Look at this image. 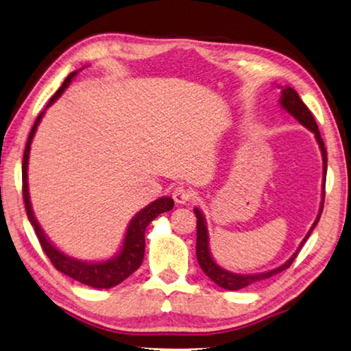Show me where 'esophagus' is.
I'll return each instance as SVG.
<instances>
[{
  "label": "esophagus",
  "instance_id": "1",
  "mask_svg": "<svg viewBox=\"0 0 351 351\" xmlns=\"http://www.w3.org/2000/svg\"><path fill=\"white\" fill-rule=\"evenodd\" d=\"M171 196H173V199L176 204H187L189 201H192L193 197V193L192 190H189L187 187H176L173 190V193H171Z\"/></svg>",
  "mask_w": 351,
  "mask_h": 351
}]
</instances>
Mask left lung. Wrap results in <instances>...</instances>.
<instances>
[{
    "label": "left lung",
    "mask_w": 351,
    "mask_h": 351,
    "mask_svg": "<svg viewBox=\"0 0 351 351\" xmlns=\"http://www.w3.org/2000/svg\"><path fill=\"white\" fill-rule=\"evenodd\" d=\"M281 106L284 109L289 112L291 117H295L299 123L302 125L307 127L310 132L315 133V138L317 144H319V149H321V154H322V161H324V182H322V202H321V208H319V213H317L316 219L313 222V226L308 230V233L305 234V238L302 239L301 245H299L298 250L293 253V256L287 261L285 264L279 265L278 269H273L270 271H264V273H254V275H238V273H232L226 269H222L218 264L215 263V259L212 258V254H210V248H208V232H207V222L206 218H204V215L199 208H195V215H196V258H197V263H199V267L202 269V271L206 273V275L212 279V281L222 287V289L226 290H239V289H244L247 285H252L254 282H259L263 281V279L267 278H271L273 275H278V273L284 271L285 269H289L293 261L298 256L299 250H301L302 245L305 244V241L308 239L310 233L313 232V228L316 227L317 222H319V218L322 215V210H324V197H326V176H327V150L324 147V141L321 138V133L319 129H317V124L313 118V114L308 110V107L302 103V99L299 98L298 92L295 88L291 87H284L282 88V97H281Z\"/></svg>",
    "instance_id": "8db88e82"
}]
</instances>
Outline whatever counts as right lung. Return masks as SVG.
Returning a JSON list of instances; mask_svg holds the SVG:
<instances>
[{
  "mask_svg": "<svg viewBox=\"0 0 351 351\" xmlns=\"http://www.w3.org/2000/svg\"><path fill=\"white\" fill-rule=\"evenodd\" d=\"M76 73L78 72H72L67 76L66 81L62 82V86L56 90L53 97L50 98L46 109L61 97L62 92L66 90L67 86L70 84V81L75 78ZM44 112L46 110H43L40 114H38L35 124L32 127L27 144H25V149H24V156H23V196H24L25 210H27V218L30 221V224L35 228V233L38 237V241H40L44 253L47 254V258L50 259V263L53 264L56 270L64 273V275L70 276L81 284L90 285L93 289H112V287L121 284L124 279L129 278L133 271L139 269V265H141L144 259V252H145V228H147V226L156 218L158 215L169 212V210L173 208L175 202L169 196L159 197V199L149 204L147 207H144L141 212H138L135 216H133L129 227H127L123 247H121V250L117 256H113L109 261H104V263H87V261L70 258L67 254L60 252L58 248L49 241V238L44 234L43 228L40 227V224H38V221L34 215V210H32L30 196H29L27 165H29L30 144H32V139L35 136L38 124L41 123Z\"/></svg>",
  "mask_w": 351,
  "mask_h": 351,
  "instance_id": "add662e5",
  "label": "right lung"
}]
</instances>
